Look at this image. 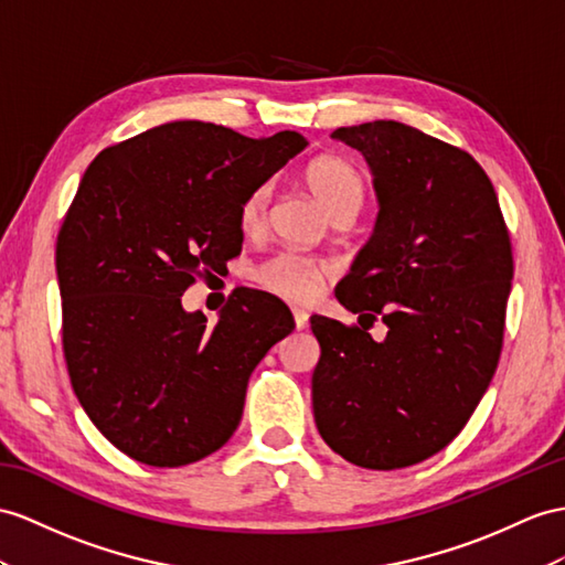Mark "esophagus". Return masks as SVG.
<instances>
[{"label": "esophagus", "instance_id": "1", "mask_svg": "<svg viewBox=\"0 0 565 565\" xmlns=\"http://www.w3.org/2000/svg\"><path fill=\"white\" fill-rule=\"evenodd\" d=\"M294 320H296V327H298V329H306V327H308V320H310V315H308L306 310L294 308Z\"/></svg>", "mask_w": 565, "mask_h": 565}]
</instances>
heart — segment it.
Listing matches in <instances>:
<instances>
[{
  "label": "heart",
  "mask_w": 565,
  "mask_h": 565,
  "mask_svg": "<svg viewBox=\"0 0 565 565\" xmlns=\"http://www.w3.org/2000/svg\"><path fill=\"white\" fill-rule=\"evenodd\" d=\"M306 183L329 216L343 210L358 212L365 200L363 177H360V171L351 162H345L341 157H317L306 169ZM269 195V183H259L243 198L238 207V226L243 234H255V231L263 228ZM327 277L329 267L324 263L296 253H281L271 257L257 271V279L269 291L298 302L315 298Z\"/></svg>",
  "instance_id": "b5f03b06"
}]
</instances>
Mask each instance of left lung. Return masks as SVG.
<instances>
[{
	"label": "left lung",
	"instance_id": "left-lung-1",
	"mask_svg": "<svg viewBox=\"0 0 565 565\" xmlns=\"http://www.w3.org/2000/svg\"><path fill=\"white\" fill-rule=\"evenodd\" d=\"M331 138L365 157L380 212L337 286L360 327L310 317L322 349L315 423L353 466L396 470L451 444L494 377L511 238L494 185L466 150L398 121ZM374 319L387 327L384 342L369 337Z\"/></svg>",
	"mask_w": 565,
	"mask_h": 565
}]
</instances>
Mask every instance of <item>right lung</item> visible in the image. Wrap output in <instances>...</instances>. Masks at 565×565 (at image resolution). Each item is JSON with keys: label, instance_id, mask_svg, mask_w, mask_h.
Instances as JSON below:
<instances>
[{"label": "right lung", "instance_id": "obj_1", "mask_svg": "<svg viewBox=\"0 0 565 565\" xmlns=\"http://www.w3.org/2000/svg\"><path fill=\"white\" fill-rule=\"evenodd\" d=\"M306 145L171 121L83 173L56 238L64 358L83 411L134 460L179 468L222 448L253 370L294 331L291 310L255 288L234 291L216 324L181 296L241 253L243 198Z\"/></svg>", "mask_w": 565, "mask_h": 565}]
</instances>
